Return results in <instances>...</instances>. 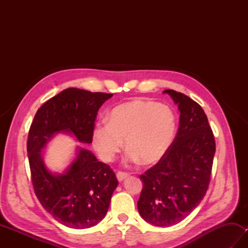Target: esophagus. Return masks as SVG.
I'll return each mask as SVG.
<instances>
[{
	"instance_id": "obj_1",
	"label": "esophagus",
	"mask_w": 248,
	"mask_h": 248,
	"mask_svg": "<svg viewBox=\"0 0 248 248\" xmlns=\"http://www.w3.org/2000/svg\"><path fill=\"white\" fill-rule=\"evenodd\" d=\"M129 176H130V175H129L128 172H124V171H118V172H117V179H118L119 182L124 181V179H127Z\"/></svg>"
}]
</instances>
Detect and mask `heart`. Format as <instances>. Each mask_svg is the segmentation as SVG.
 Listing matches in <instances>:
<instances>
[{
    "mask_svg": "<svg viewBox=\"0 0 248 248\" xmlns=\"http://www.w3.org/2000/svg\"><path fill=\"white\" fill-rule=\"evenodd\" d=\"M177 120L165 104L145 100L121 103L110 110L108 121H100L93 132V145L100 159L114 160L124 147L128 160L145 165L161 161L170 150L176 135Z\"/></svg>",
    "mask_w": 248,
    "mask_h": 248,
    "instance_id": "obj_1",
    "label": "heart"
}]
</instances>
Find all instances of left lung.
I'll return each instance as SVG.
<instances>
[{
	"label": "left lung",
	"mask_w": 248,
	"mask_h": 248,
	"mask_svg": "<svg viewBox=\"0 0 248 248\" xmlns=\"http://www.w3.org/2000/svg\"><path fill=\"white\" fill-rule=\"evenodd\" d=\"M180 110L179 129L166 155L140 178L143 189L138 202L140 217L157 227L186 218L209 187L215 140L202 108L184 93L163 92Z\"/></svg>",
	"instance_id": "left-lung-1"
}]
</instances>
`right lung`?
<instances>
[{
  "label": "right lung",
  "mask_w": 248,
  "mask_h": 248,
  "mask_svg": "<svg viewBox=\"0 0 248 248\" xmlns=\"http://www.w3.org/2000/svg\"><path fill=\"white\" fill-rule=\"evenodd\" d=\"M112 96L67 88L41 105L31 124L26 148L35 194L46 212L67 227L85 229L98 224L108 212L118 180L109 166L87 149L78 148L62 173L46 167L41 151L57 133L91 144L98 110Z\"/></svg>",
  "instance_id": "right-lung-1"
}]
</instances>
